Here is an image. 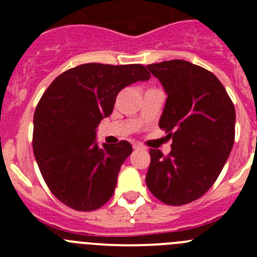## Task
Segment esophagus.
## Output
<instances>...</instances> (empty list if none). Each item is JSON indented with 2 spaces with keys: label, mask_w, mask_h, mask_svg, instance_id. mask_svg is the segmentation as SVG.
Listing matches in <instances>:
<instances>
[{
  "label": "esophagus",
  "mask_w": 257,
  "mask_h": 257,
  "mask_svg": "<svg viewBox=\"0 0 257 257\" xmlns=\"http://www.w3.org/2000/svg\"><path fill=\"white\" fill-rule=\"evenodd\" d=\"M133 148L136 149V151H143V149H145V147H143V145L139 144V143H134Z\"/></svg>",
  "instance_id": "esophagus-1"
}]
</instances>
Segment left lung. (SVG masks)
<instances>
[{
  "label": "left lung",
  "mask_w": 257,
  "mask_h": 257,
  "mask_svg": "<svg viewBox=\"0 0 257 257\" xmlns=\"http://www.w3.org/2000/svg\"><path fill=\"white\" fill-rule=\"evenodd\" d=\"M147 68L167 94L158 124L172 139L167 156L149 152L147 187L166 205H187L212 187L228 160L234 144V105L217 77L199 65L170 60Z\"/></svg>",
  "instance_id": "left-lung-1"
}]
</instances>
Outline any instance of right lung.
<instances>
[{"label":"right lung","mask_w":257,"mask_h":257,"mask_svg":"<svg viewBox=\"0 0 257 257\" xmlns=\"http://www.w3.org/2000/svg\"><path fill=\"white\" fill-rule=\"evenodd\" d=\"M151 74L142 64L88 63L56 77L33 118V152L45 183L65 206L94 211L110 199L128 142L96 143V127L110 115L118 92Z\"/></svg>","instance_id":"add662e5"}]
</instances>
